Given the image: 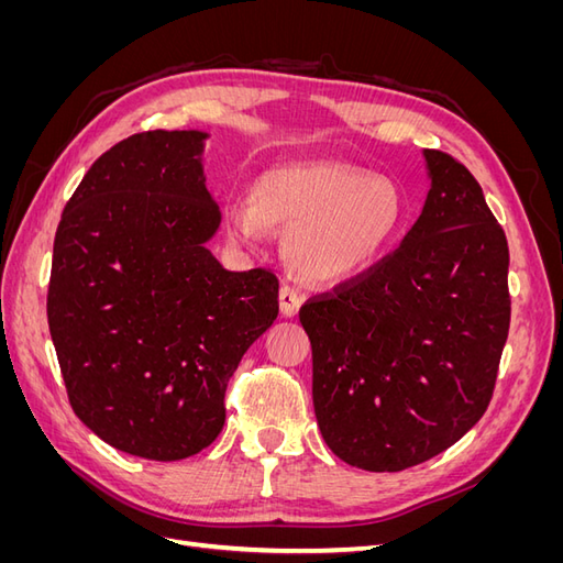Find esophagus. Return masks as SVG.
Instances as JSON below:
<instances>
[{
    "label": "esophagus",
    "instance_id": "obj_1",
    "mask_svg": "<svg viewBox=\"0 0 563 563\" xmlns=\"http://www.w3.org/2000/svg\"><path fill=\"white\" fill-rule=\"evenodd\" d=\"M300 305H302V296L296 291L294 286L284 284V286L279 288V308H282V314H284V317H296L298 310H300Z\"/></svg>",
    "mask_w": 563,
    "mask_h": 563
}]
</instances>
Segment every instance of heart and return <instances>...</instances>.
<instances>
[{"instance_id": "1", "label": "heart", "mask_w": 563, "mask_h": 563, "mask_svg": "<svg viewBox=\"0 0 563 563\" xmlns=\"http://www.w3.org/2000/svg\"><path fill=\"white\" fill-rule=\"evenodd\" d=\"M251 197L253 203L225 207L228 234L258 246L269 228L294 230L291 263L317 282L347 279L376 263L397 240L406 211L391 180L331 162L269 168Z\"/></svg>"}]
</instances>
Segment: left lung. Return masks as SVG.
Segmentation results:
<instances>
[{
    "instance_id": "obj_1",
    "label": "left lung",
    "mask_w": 563,
    "mask_h": 563,
    "mask_svg": "<svg viewBox=\"0 0 563 563\" xmlns=\"http://www.w3.org/2000/svg\"><path fill=\"white\" fill-rule=\"evenodd\" d=\"M424 162L432 187L401 246L300 308L321 437L368 472L420 465L470 432L509 331V249L482 185L446 152Z\"/></svg>"
}]
</instances>
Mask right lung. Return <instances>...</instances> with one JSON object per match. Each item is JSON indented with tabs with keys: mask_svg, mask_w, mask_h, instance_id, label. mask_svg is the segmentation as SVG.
<instances>
[{
	"mask_svg": "<svg viewBox=\"0 0 563 563\" xmlns=\"http://www.w3.org/2000/svg\"><path fill=\"white\" fill-rule=\"evenodd\" d=\"M201 131H145L100 155L65 203L46 298L73 411L106 444L183 460L225 424V389L279 314V279L230 272Z\"/></svg>",
	"mask_w": 563,
	"mask_h": 563,
	"instance_id": "add662e5",
	"label": "right lung"
}]
</instances>
